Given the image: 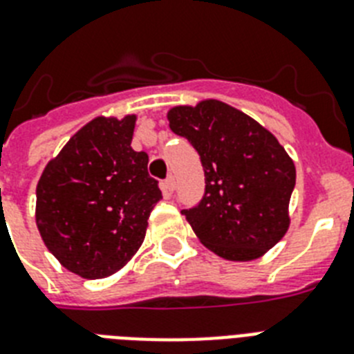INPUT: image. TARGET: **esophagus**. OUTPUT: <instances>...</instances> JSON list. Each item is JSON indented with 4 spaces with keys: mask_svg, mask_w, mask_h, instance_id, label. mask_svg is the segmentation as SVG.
<instances>
[{
    "mask_svg": "<svg viewBox=\"0 0 354 354\" xmlns=\"http://www.w3.org/2000/svg\"><path fill=\"white\" fill-rule=\"evenodd\" d=\"M174 185H176V182H174V176H172V174H169V176L165 178V182H163V189H165V192H172L174 191Z\"/></svg>",
    "mask_w": 354,
    "mask_h": 354,
    "instance_id": "esophagus-1",
    "label": "esophagus"
}]
</instances>
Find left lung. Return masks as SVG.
Wrapping results in <instances>:
<instances>
[{"mask_svg":"<svg viewBox=\"0 0 354 354\" xmlns=\"http://www.w3.org/2000/svg\"><path fill=\"white\" fill-rule=\"evenodd\" d=\"M167 118L203 165V198L182 210L200 241L230 261L257 259L277 245L295 187V165L277 138L219 100L178 106Z\"/></svg>","mask_w":354,"mask_h":354,"instance_id":"left-lung-1","label":"left lung"}]
</instances>
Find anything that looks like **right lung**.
<instances>
[{"mask_svg": "<svg viewBox=\"0 0 354 354\" xmlns=\"http://www.w3.org/2000/svg\"><path fill=\"white\" fill-rule=\"evenodd\" d=\"M135 115L99 117L71 136L37 183L35 223L44 245L84 279L120 270L145 237L158 200L149 156L131 147Z\"/></svg>", "mask_w": 354, "mask_h": 354, "instance_id": "add662e5", "label": "right lung"}]
</instances>
